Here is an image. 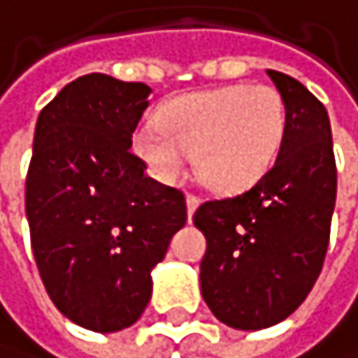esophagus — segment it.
<instances>
[{
	"instance_id": "34e87169",
	"label": "esophagus",
	"mask_w": 358,
	"mask_h": 358,
	"mask_svg": "<svg viewBox=\"0 0 358 358\" xmlns=\"http://www.w3.org/2000/svg\"><path fill=\"white\" fill-rule=\"evenodd\" d=\"M200 206V195L195 193H187V208H189V217L195 213V208Z\"/></svg>"
}]
</instances>
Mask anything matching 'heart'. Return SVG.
I'll use <instances>...</instances> for the list:
<instances>
[{
    "instance_id": "heart-1",
    "label": "heart",
    "mask_w": 358,
    "mask_h": 358,
    "mask_svg": "<svg viewBox=\"0 0 358 358\" xmlns=\"http://www.w3.org/2000/svg\"><path fill=\"white\" fill-rule=\"evenodd\" d=\"M287 132V104L269 84L187 93L134 130L132 150L163 182L187 171L189 154L202 180L217 191H234L261 178Z\"/></svg>"
}]
</instances>
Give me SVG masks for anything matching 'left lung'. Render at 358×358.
Instances as JSON below:
<instances>
[{"label":"left lung","instance_id":"8db88e82","mask_svg":"<svg viewBox=\"0 0 358 358\" xmlns=\"http://www.w3.org/2000/svg\"><path fill=\"white\" fill-rule=\"evenodd\" d=\"M287 104L278 156L250 189L197 206L204 232L202 298L220 322L261 331L289 317L313 289L331 239L337 165L322 101L267 69Z\"/></svg>","mask_w":358,"mask_h":358}]
</instances>
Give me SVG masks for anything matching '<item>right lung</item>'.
<instances>
[{"instance_id": "add662e5", "label": "right lung", "mask_w": 358, "mask_h": 358, "mask_svg": "<svg viewBox=\"0 0 358 358\" xmlns=\"http://www.w3.org/2000/svg\"><path fill=\"white\" fill-rule=\"evenodd\" d=\"M150 87L89 73L36 121L25 215L41 280L82 328L132 326L152 296V269L187 222L180 189L145 176L130 152Z\"/></svg>"}]
</instances>
